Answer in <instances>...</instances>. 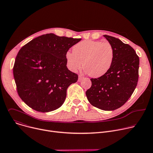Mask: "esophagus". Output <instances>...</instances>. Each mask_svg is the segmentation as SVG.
I'll use <instances>...</instances> for the list:
<instances>
[{
    "instance_id": "esophagus-1",
    "label": "esophagus",
    "mask_w": 153,
    "mask_h": 153,
    "mask_svg": "<svg viewBox=\"0 0 153 153\" xmlns=\"http://www.w3.org/2000/svg\"><path fill=\"white\" fill-rule=\"evenodd\" d=\"M84 78V77L83 76H80V75H79V79H78V81L79 82H80Z\"/></svg>"
}]
</instances>
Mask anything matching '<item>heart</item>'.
<instances>
[{
  "instance_id": "1",
  "label": "heart",
  "mask_w": 153,
  "mask_h": 153,
  "mask_svg": "<svg viewBox=\"0 0 153 153\" xmlns=\"http://www.w3.org/2000/svg\"><path fill=\"white\" fill-rule=\"evenodd\" d=\"M114 57V50L110 42L86 40L73 47V53L66 54L68 68L73 71L82 66L85 72L93 77H99L110 70Z\"/></svg>"
}]
</instances>
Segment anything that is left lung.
Segmentation results:
<instances>
[{"mask_svg":"<svg viewBox=\"0 0 153 153\" xmlns=\"http://www.w3.org/2000/svg\"><path fill=\"white\" fill-rule=\"evenodd\" d=\"M103 36L113 47V62L103 76L90 79L92 85L86 95L93 106L112 111L123 105L133 93L138 82L139 58L128 44L110 36Z\"/></svg>","mask_w":153,"mask_h":153,"instance_id":"1","label":"left lung"}]
</instances>
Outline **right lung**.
Masks as SVG:
<instances>
[{
  "label": "right lung",
  "mask_w": 153,
  "mask_h": 153,
  "mask_svg": "<svg viewBox=\"0 0 153 153\" xmlns=\"http://www.w3.org/2000/svg\"><path fill=\"white\" fill-rule=\"evenodd\" d=\"M80 40L50 33L21 48L15 59L13 75L17 93L28 106L47 113L62 105L68 87L78 80V75L67 67L66 54Z\"/></svg>",
  "instance_id": "right-lung-1"
}]
</instances>
